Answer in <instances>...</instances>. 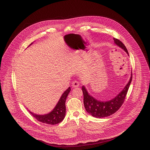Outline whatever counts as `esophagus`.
Listing matches in <instances>:
<instances>
[{
	"label": "esophagus",
	"instance_id": "34e87169",
	"mask_svg": "<svg viewBox=\"0 0 150 150\" xmlns=\"http://www.w3.org/2000/svg\"><path fill=\"white\" fill-rule=\"evenodd\" d=\"M72 85L73 87H79V82H78V81H74V82H72Z\"/></svg>",
	"mask_w": 150,
	"mask_h": 150
}]
</instances>
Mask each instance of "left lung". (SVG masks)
<instances>
[{
  "label": "left lung",
  "instance_id": "obj_1",
  "mask_svg": "<svg viewBox=\"0 0 150 150\" xmlns=\"http://www.w3.org/2000/svg\"><path fill=\"white\" fill-rule=\"evenodd\" d=\"M114 42L116 46L123 49L129 56L127 50L125 46L120 40L113 38ZM132 79L131 72V78L129 82L125 85L124 88L113 98L108 101H100L94 98L88 93L86 88L82 85V91L83 94V104L86 111L92 116L96 118H103L108 117L116 112L123 103L127 92Z\"/></svg>",
  "mask_w": 150,
  "mask_h": 150
}]
</instances>
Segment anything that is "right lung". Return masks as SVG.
Returning a JSON list of instances; mask_svg holds the SVG:
<instances>
[{
    "instance_id": "obj_1",
    "label": "right lung",
    "mask_w": 150,
    "mask_h": 150,
    "mask_svg": "<svg viewBox=\"0 0 150 150\" xmlns=\"http://www.w3.org/2000/svg\"><path fill=\"white\" fill-rule=\"evenodd\" d=\"M33 42L30 44L31 46ZM71 91L69 87L61 96L59 101L55 105L54 109L49 113L45 115H37L30 111V113L39 122L49 125H56L61 122L65 118L66 114L65 102L67 98Z\"/></svg>"
}]
</instances>
